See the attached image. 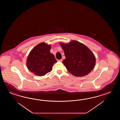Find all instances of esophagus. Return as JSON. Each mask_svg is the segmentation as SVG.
I'll use <instances>...</instances> for the list:
<instances>
[{
	"label": "esophagus",
	"instance_id": "1",
	"mask_svg": "<svg viewBox=\"0 0 120 120\" xmlns=\"http://www.w3.org/2000/svg\"><path fill=\"white\" fill-rule=\"evenodd\" d=\"M58 61H59V62H62L63 61V59H60V60H58Z\"/></svg>",
	"mask_w": 120,
	"mask_h": 120
}]
</instances>
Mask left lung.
<instances>
[{"mask_svg": "<svg viewBox=\"0 0 120 120\" xmlns=\"http://www.w3.org/2000/svg\"><path fill=\"white\" fill-rule=\"evenodd\" d=\"M60 45L66 56L62 63L73 75L84 76L94 69L95 57L87 46L76 41Z\"/></svg>", "mask_w": 120, "mask_h": 120, "instance_id": "1", "label": "left lung"}]
</instances>
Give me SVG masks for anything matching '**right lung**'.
Segmentation results:
<instances>
[{
    "mask_svg": "<svg viewBox=\"0 0 120 120\" xmlns=\"http://www.w3.org/2000/svg\"><path fill=\"white\" fill-rule=\"evenodd\" d=\"M51 46L41 43L34 48L28 55L26 66L30 71L41 76L51 71L56 63L54 55L50 52Z\"/></svg>",
    "mask_w": 120,
    "mask_h": 120,
    "instance_id": "add662e5",
    "label": "right lung"
}]
</instances>
